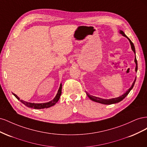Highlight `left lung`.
Listing matches in <instances>:
<instances>
[{
    "label": "left lung",
    "instance_id": "left-lung-1",
    "mask_svg": "<svg viewBox=\"0 0 147 147\" xmlns=\"http://www.w3.org/2000/svg\"><path fill=\"white\" fill-rule=\"evenodd\" d=\"M120 34H121L123 35V36L126 37L129 40V42H130V43H131V48H132V51H133L134 52L135 55H136L135 47H134V44H133V43L131 42V40L126 36V35H125V34L124 33L123 31H122V30H120ZM134 61H135V63H136V71L137 72V59H136V57H135V60H134ZM136 78L135 79L134 82H133V83H132V84L131 87L129 89V90H127L125 93H124V94H123L122 96H119V97H116V98H113V99H102V98H99V97H95V96H91V95L89 94L88 93H87V92H86V94H87V96H88L89 98H90L91 100H92V101H94V102H99V103H100V104H102L110 105V104H112L118 103V102H120V101H121L123 99H124V98H125V97L127 96V95L129 94V92L131 91V90H132V88L134 87V85L135 82H136Z\"/></svg>",
    "mask_w": 147,
    "mask_h": 147
}]
</instances>
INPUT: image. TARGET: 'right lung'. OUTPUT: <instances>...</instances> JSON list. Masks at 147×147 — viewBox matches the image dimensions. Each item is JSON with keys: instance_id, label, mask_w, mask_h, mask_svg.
Segmentation results:
<instances>
[{"instance_id": "right-lung-1", "label": "right lung", "mask_w": 147, "mask_h": 147, "mask_svg": "<svg viewBox=\"0 0 147 147\" xmlns=\"http://www.w3.org/2000/svg\"><path fill=\"white\" fill-rule=\"evenodd\" d=\"M62 92V84H60V86L59 88V90L57 91V94L56 96V97H55L54 99H53L52 100L47 102V103H42V104H34V103H30V102H27L26 101H24L23 100H20V98L18 97L15 94L13 93V94L14 95L17 99L20 100V101L21 102H22L23 104H24L26 107H30V108H32L34 109H47V108H49L50 107L54 105L55 104H56L57 103V102L59 100L60 96Z\"/></svg>"}]
</instances>
